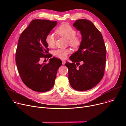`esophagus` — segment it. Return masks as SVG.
Returning <instances> with one entry per match:
<instances>
[{"label":"esophagus","instance_id":"esophagus-1","mask_svg":"<svg viewBox=\"0 0 126 126\" xmlns=\"http://www.w3.org/2000/svg\"><path fill=\"white\" fill-rule=\"evenodd\" d=\"M62 64H63V65H64V64H65V61H64V60H62Z\"/></svg>","mask_w":126,"mask_h":126}]
</instances>
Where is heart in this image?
<instances>
[{
	"instance_id": "heart-1",
	"label": "heart",
	"mask_w": 126,
	"mask_h": 126,
	"mask_svg": "<svg viewBox=\"0 0 126 126\" xmlns=\"http://www.w3.org/2000/svg\"><path fill=\"white\" fill-rule=\"evenodd\" d=\"M57 33L60 36L67 39L68 44L74 48L80 46L81 43V38L76 36V30L69 24H64L61 25L56 30ZM46 42L49 47H53L55 42V35L53 33L48 34L46 37ZM70 53L68 49H57L54 51V55L60 59L66 58L68 54Z\"/></svg>"
}]
</instances>
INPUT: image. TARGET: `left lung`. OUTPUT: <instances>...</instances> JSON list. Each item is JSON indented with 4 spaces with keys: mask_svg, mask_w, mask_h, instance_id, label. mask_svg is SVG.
Returning a JSON list of instances; mask_svg holds the SVG:
<instances>
[{
    "mask_svg": "<svg viewBox=\"0 0 126 126\" xmlns=\"http://www.w3.org/2000/svg\"><path fill=\"white\" fill-rule=\"evenodd\" d=\"M73 26L80 31L81 43L69 58L72 63L65 65L71 87L77 91H87L97 85L104 76L106 48L102 34L92 22L78 19Z\"/></svg>",
    "mask_w": 126,
    "mask_h": 126,
    "instance_id": "obj_1",
    "label": "left lung"
}]
</instances>
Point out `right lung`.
Listing matches in <instances>:
<instances>
[{
    "mask_svg": "<svg viewBox=\"0 0 126 126\" xmlns=\"http://www.w3.org/2000/svg\"><path fill=\"white\" fill-rule=\"evenodd\" d=\"M57 21L35 19L21 34L16 51L15 61L20 76L25 85L34 91H49L54 84L61 60L53 57L49 63L40 64L41 58H49L46 37Z\"/></svg>",
    "mask_w": 126,
    "mask_h": 126,
    "instance_id": "1",
    "label": "right lung"
}]
</instances>
